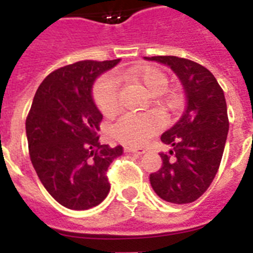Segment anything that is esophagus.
<instances>
[{
    "mask_svg": "<svg viewBox=\"0 0 253 253\" xmlns=\"http://www.w3.org/2000/svg\"><path fill=\"white\" fill-rule=\"evenodd\" d=\"M125 152L143 155V154H146V150H143V148H134V147H125Z\"/></svg>",
    "mask_w": 253,
    "mask_h": 253,
    "instance_id": "1",
    "label": "esophagus"
}]
</instances>
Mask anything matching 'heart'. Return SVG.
<instances>
[{"label": "heart", "mask_w": 253, "mask_h": 253, "mask_svg": "<svg viewBox=\"0 0 253 253\" xmlns=\"http://www.w3.org/2000/svg\"><path fill=\"white\" fill-rule=\"evenodd\" d=\"M122 79L132 84L140 85L150 95H162L168 87V77L163 71L154 65H140L128 69L121 75ZM95 105L105 115L114 114L118 109V86L113 77H102L93 87ZM162 123L151 114H127L121 118L113 127V134L118 140L132 146L146 143L154 134L160 130Z\"/></svg>", "instance_id": "b5f03b06"}]
</instances>
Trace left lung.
<instances>
[{"instance_id":"left-lung-1","label":"left lung","mask_w":253,"mask_h":253,"mask_svg":"<svg viewBox=\"0 0 253 253\" xmlns=\"http://www.w3.org/2000/svg\"><path fill=\"white\" fill-rule=\"evenodd\" d=\"M172 69L186 95V109L162 142L172 147L160 154L162 168L151 173L150 182L162 200L190 204L204 194L214 180L228 134L224 93L209 69L177 56L144 57Z\"/></svg>"}]
</instances>
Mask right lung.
I'll use <instances>...</instances> for the list:
<instances>
[{
    "mask_svg": "<svg viewBox=\"0 0 253 253\" xmlns=\"http://www.w3.org/2000/svg\"><path fill=\"white\" fill-rule=\"evenodd\" d=\"M119 61L65 65L45 77L33 99L26 119L30 159L45 190L64 208L87 210L110 192L106 170L123 148L99 144L102 113L93 85Z\"/></svg>",
    "mask_w": 253,
    "mask_h": 253,
    "instance_id": "1",
    "label": "right lung"
}]
</instances>
